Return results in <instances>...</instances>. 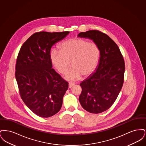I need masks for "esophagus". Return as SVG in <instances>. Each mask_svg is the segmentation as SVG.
<instances>
[{
  "mask_svg": "<svg viewBox=\"0 0 146 146\" xmlns=\"http://www.w3.org/2000/svg\"><path fill=\"white\" fill-rule=\"evenodd\" d=\"M74 85V83H69V88H71L72 86H73Z\"/></svg>",
  "mask_w": 146,
  "mask_h": 146,
  "instance_id": "1",
  "label": "esophagus"
}]
</instances>
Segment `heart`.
Listing matches in <instances>:
<instances>
[{
	"mask_svg": "<svg viewBox=\"0 0 146 146\" xmlns=\"http://www.w3.org/2000/svg\"><path fill=\"white\" fill-rule=\"evenodd\" d=\"M59 48L52 50L50 57L56 69L62 74L68 69L71 62L72 67L66 73L65 79L76 81L82 76H89L96 68L100 51L96 44L73 38L63 42Z\"/></svg>",
	"mask_w": 146,
	"mask_h": 146,
	"instance_id": "1",
	"label": "heart"
}]
</instances>
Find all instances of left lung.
Segmentation results:
<instances>
[{
	"instance_id": "8db88e82",
	"label": "left lung",
	"mask_w": 146,
	"mask_h": 146,
	"mask_svg": "<svg viewBox=\"0 0 146 146\" xmlns=\"http://www.w3.org/2000/svg\"><path fill=\"white\" fill-rule=\"evenodd\" d=\"M78 37L89 39L98 46L100 56L97 68L80 84L79 102L91 113L106 111L114 104L124 83L125 63L118 45L107 35L97 30L80 32Z\"/></svg>"
}]
</instances>
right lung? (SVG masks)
<instances>
[{
    "instance_id": "obj_1",
    "label": "right lung",
    "mask_w": 146,
    "mask_h": 146,
    "mask_svg": "<svg viewBox=\"0 0 146 146\" xmlns=\"http://www.w3.org/2000/svg\"><path fill=\"white\" fill-rule=\"evenodd\" d=\"M70 32H40L31 35L21 46L15 76L21 98L36 115L48 118L60 111L68 83L52 67L51 47Z\"/></svg>"
}]
</instances>
